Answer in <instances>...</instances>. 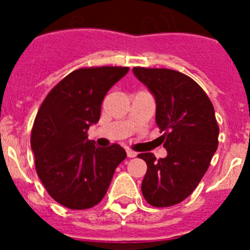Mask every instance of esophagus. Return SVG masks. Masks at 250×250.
<instances>
[{"label": "esophagus", "instance_id": "1", "mask_svg": "<svg viewBox=\"0 0 250 250\" xmlns=\"http://www.w3.org/2000/svg\"><path fill=\"white\" fill-rule=\"evenodd\" d=\"M126 154H127V156H129V158H135V156L138 155V152H135L134 150H127Z\"/></svg>", "mask_w": 250, "mask_h": 250}]
</instances>
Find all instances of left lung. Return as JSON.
<instances>
[{
	"label": "left lung",
	"mask_w": 250,
	"mask_h": 250,
	"mask_svg": "<svg viewBox=\"0 0 250 250\" xmlns=\"http://www.w3.org/2000/svg\"><path fill=\"white\" fill-rule=\"evenodd\" d=\"M139 80L154 94L156 125L167 158L151 152L138 158L147 165L141 191L152 207L164 208L187 199L200 183L218 149L219 126L213 104L191 77L170 68L134 67Z\"/></svg>",
	"instance_id": "left-lung-1"
}]
</instances>
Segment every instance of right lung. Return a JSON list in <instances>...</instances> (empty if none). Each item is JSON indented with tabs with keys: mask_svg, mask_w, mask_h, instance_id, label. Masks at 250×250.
Wrapping results in <instances>:
<instances>
[{
	"mask_svg": "<svg viewBox=\"0 0 250 250\" xmlns=\"http://www.w3.org/2000/svg\"><path fill=\"white\" fill-rule=\"evenodd\" d=\"M127 71L121 66L77 68L48 92L37 111L31 132L36 173L51 198L68 209L98 205L126 158L118 144L96 146L87 130L100 119L105 95Z\"/></svg>",
	"mask_w": 250,
	"mask_h": 250,
	"instance_id": "1",
	"label": "right lung"
}]
</instances>
